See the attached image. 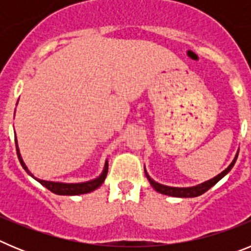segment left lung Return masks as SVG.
Here are the masks:
<instances>
[{
  "label": "left lung",
  "mask_w": 251,
  "mask_h": 251,
  "mask_svg": "<svg viewBox=\"0 0 251 251\" xmlns=\"http://www.w3.org/2000/svg\"><path fill=\"white\" fill-rule=\"evenodd\" d=\"M239 153V152H238ZM238 153H236V156L235 158L232 159V162L229 165V167L224 170L221 174H219L217 176H215L214 178L208 179V181H205V182L200 183V185H196V186H192V187H171V186H166V185H161V183L156 182L154 179H152L150 177V175L147 174V171L145 168V174L147 176L148 181L152 185V187L156 190L157 192L162 195H167V196H174V197H197L200 196V195L205 194L207 190L212 187L215 183H217L223 178L225 175H227L231 171V168L234 167L235 162H236V158H238Z\"/></svg>",
  "instance_id": "1"
}]
</instances>
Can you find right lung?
<instances>
[{"instance_id": "add662e5", "label": "right lung", "mask_w": 251, "mask_h": 251, "mask_svg": "<svg viewBox=\"0 0 251 251\" xmlns=\"http://www.w3.org/2000/svg\"><path fill=\"white\" fill-rule=\"evenodd\" d=\"M16 142V151L17 156H19L20 162H21V166L24 167V170L30 175L32 178H35L37 182H40L44 187H46L48 190H50L51 192H54L56 195H66V196H74V195H83V194H89V192L94 191L98 187H100L101 183L104 182L105 179L106 174H108V161H105V165H104L103 172L99 175V177L94 179H90V181H85V182H79V183H65V182H54V181H45V179H40L37 177H35L34 175L31 174L28 171L27 166L25 165V162L22 159L21 153H20L19 146H17V139L15 138Z\"/></svg>"}]
</instances>
